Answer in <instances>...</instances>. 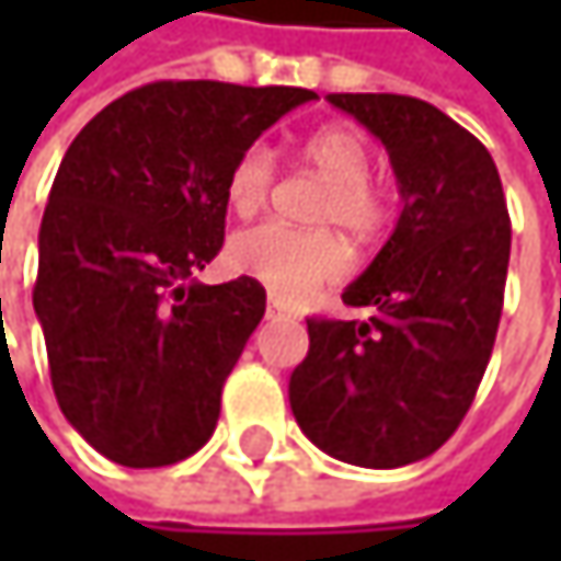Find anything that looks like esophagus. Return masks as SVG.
<instances>
[{
	"label": "esophagus",
	"mask_w": 561,
	"mask_h": 561,
	"mask_svg": "<svg viewBox=\"0 0 561 561\" xmlns=\"http://www.w3.org/2000/svg\"><path fill=\"white\" fill-rule=\"evenodd\" d=\"M266 311H270V314H285V311H288V305H285L282 298H276V295H270V305H266Z\"/></svg>",
	"instance_id": "34e87169"
}]
</instances>
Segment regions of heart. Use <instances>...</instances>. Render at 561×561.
<instances>
[{"mask_svg": "<svg viewBox=\"0 0 561 561\" xmlns=\"http://www.w3.org/2000/svg\"><path fill=\"white\" fill-rule=\"evenodd\" d=\"M301 159L328 178L318 204L321 224H337L367 240L390 220V194L370 178L374 152L360 129L324 126L301 142ZM276 156L266 146L243 149L227 174V201L237 214H256L276 184ZM230 263L237 273L263 282L276 298L301 301L324 282L351 270V253L334 230H298L279 220H263L230 240Z\"/></svg>", "mask_w": 561, "mask_h": 561, "instance_id": "b5f03b06", "label": "heart"}]
</instances>
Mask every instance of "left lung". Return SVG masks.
Returning <instances> with one entry per match:
<instances>
[{"instance_id": "8db88e82", "label": "left lung", "mask_w": 561, "mask_h": 561, "mask_svg": "<svg viewBox=\"0 0 561 561\" xmlns=\"http://www.w3.org/2000/svg\"><path fill=\"white\" fill-rule=\"evenodd\" d=\"M390 152L402 214L344 305L308 318L288 380L301 432L331 458L402 468L438 451L488 370L510 263V214L491 152L438 106L399 93H328Z\"/></svg>"}]
</instances>
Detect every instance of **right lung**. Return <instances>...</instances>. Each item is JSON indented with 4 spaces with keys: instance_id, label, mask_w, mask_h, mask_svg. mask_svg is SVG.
<instances>
[{
    "instance_id": "obj_1",
    "label": "right lung",
    "mask_w": 561,
    "mask_h": 561,
    "mask_svg": "<svg viewBox=\"0 0 561 561\" xmlns=\"http://www.w3.org/2000/svg\"><path fill=\"white\" fill-rule=\"evenodd\" d=\"M308 100L301 87L156 80L64 152L32 301L57 405L103 458L165 468L214 435L266 288L186 279L224 247L233 159Z\"/></svg>"
}]
</instances>
